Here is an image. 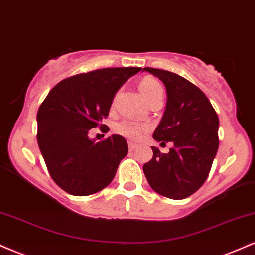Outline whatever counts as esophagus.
<instances>
[{
	"mask_svg": "<svg viewBox=\"0 0 255 255\" xmlns=\"http://www.w3.org/2000/svg\"><path fill=\"white\" fill-rule=\"evenodd\" d=\"M136 144H134V142H128V147H129V151L130 152H133L134 150H135L136 148Z\"/></svg>",
	"mask_w": 255,
	"mask_h": 255,
	"instance_id": "obj_1",
	"label": "esophagus"
}]
</instances>
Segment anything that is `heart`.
Listing matches in <instances>:
<instances>
[{
    "label": "heart",
    "mask_w": 255,
    "mask_h": 255,
    "mask_svg": "<svg viewBox=\"0 0 255 255\" xmlns=\"http://www.w3.org/2000/svg\"><path fill=\"white\" fill-rule=\"evenodd\" d=\"M139 90L147 103L154 97L163 96L162 85H160L159 81L151 77H146L140 81ZM146 129H147V126L146 125L139 124V122L135 121H127V120L115 125L116 133L131 140H136L137 137L141 135L142 131H145Z\"/></svg>",
    "instance_id": "b5f03b06"
}]
</instances>
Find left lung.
<instances>
[{
  "label": "left lung",
  "instance_id": "obj_1",
  "mask_svg": "<svg viewBox=\"0 0 255 255\" xmlns=\"http://www.w3.org/2000/svg\"><path fill=\"white\" fill-rule=\"evenodd\" d=\"M144 71L162 80L168 97L153 139L174 146L169 153L151 146L153 157L142 169L154 192L180 200L197 192L209 176L219 145V120L209 98L191 81L163 69Z\"/></svg>",
  "mask_w": 255,
  "mask_h": 255
}]
</instances>
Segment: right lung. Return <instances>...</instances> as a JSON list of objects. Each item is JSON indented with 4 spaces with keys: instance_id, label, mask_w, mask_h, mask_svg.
Returning <instances> with one entry per match:
<instances>
[{
    "instance_id": "right-lung-1",
    "label": "right lung",
    "mask_w": 255,
    "mask_h": 255,
    "mask_svg": "<svg viewBox=\"0 0 255 255\" xmlns=\"http://www.w3.org/2000/svg\"><path fill=\"white\" fill-rule=\"evenodd\" d=\"M139 67L103 68L67 78L52 87L37 114V141L49 174L72 195L97 193L115 176L127 156L124 136L91 140L89 130L102 128L115 93ZM103 128H108L105 126Z\"/></svg>"
}]
</instances>
